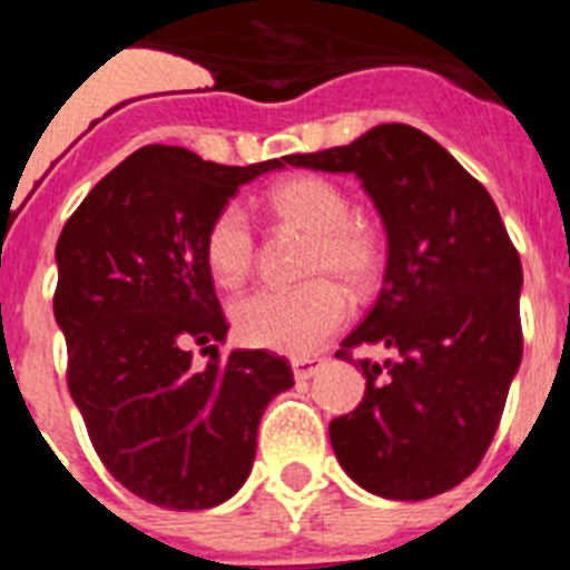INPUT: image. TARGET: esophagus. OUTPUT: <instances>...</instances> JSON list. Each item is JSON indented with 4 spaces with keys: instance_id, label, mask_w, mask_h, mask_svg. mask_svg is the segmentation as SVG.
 Returning a JSON list of instances; mask_svg holds the SVG:
<instances>
[{
    "instance_id": "34e87169",
    "label": "esophagus",
    "mask_w": 570,
    "mask_h": 570,
    "mask_svg": "<svg viewBox=\"0 0 570 570\" xmlns=\"http://www.w3.org/2000/svg\"><path fill=\"white\" fill-rule=\"evenodd\" d=\"M291 367H294L296 380H311L322 367V360H316V356H296V360H291Z\"/></svg>"
}]
</instances>
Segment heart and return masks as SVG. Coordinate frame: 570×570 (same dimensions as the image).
<instances>
[{
	"label": "heart",
	"mask_w": 570,
	"mask_h": 570,
	"mask_svg": "<svg viewBox=\"0 0 570 570\" xmlns=\"http://www.w3.org/2000/svg\"><path fill=\"white\" fill-rule=\"evenodd\" d=\"M265 208L279 223L311 234L305 276L296 288H259L234 302L230 316L242 342L288 356L314 354L351 314V296L374 288L382 274V239L371 223L351 214L347 194L316 174L279 179L265 194ZM254 228L245 208L228 203L205 230V268L223 288H239L254 268ZM326 276L322 277L321 274ZM336 275L335 281L330 276Z\"/></svg>",
	"instance_id": "1"
}]
</instances>
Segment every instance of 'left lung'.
Here are the masks:
<instances>
[{
	"instance_id": "8db88e82",
	"label": "left lung",
	"mask_w": 570,
	"mask_h": 570,
	"mask_svg": "<svg viewBox=\"0 0 570 570\" xmlns=\"http://www.w3.org/2000/svg\"><path fill=\"white\" fill-rule=\"evenodd\" d=\"M296 168L354 174L387 236L382 291L342 340L401 354L357 361L365 396L331 422L345 473L385 500H428L476 471L522 360L520 254L491 194L440 142L411 125H376Z\"/></svg>"
}]
</instances>
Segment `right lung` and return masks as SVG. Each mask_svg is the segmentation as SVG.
<instances>
[{"label": "right lung", "instance_id": "add662e5", "mask_svg": "<svg viewBox=\"0 0 570 570\" xmlns=\"http://www.w3.org/2000/svg\"><path fill=\"white\" fill-rule=\"evenodd\" d=\"M279 159L230 168L148 145L82 199L57 242L53 316L68 387L99 460L130 493L170 511L230 500L256 431L294 371L268 351L219 356L225 322L203 242L216 210ZM212 354L196 372L193 345Z\"/></svg>", "mask_w": 570, "mask_h": 570}]
</instances>
